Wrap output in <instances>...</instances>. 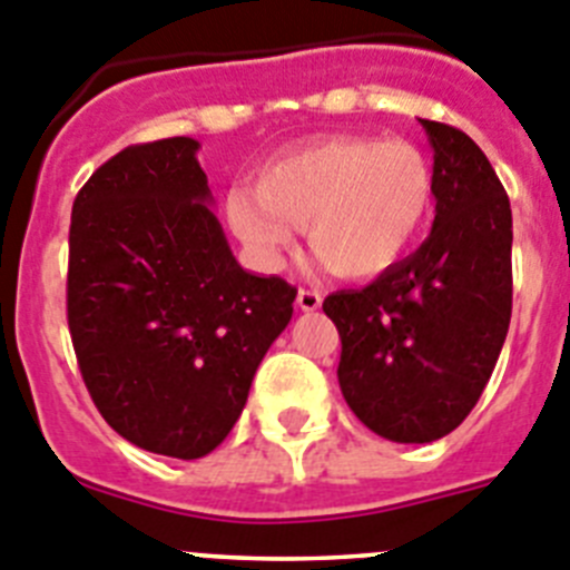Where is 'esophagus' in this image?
Returning <instances> with one entry per match:
<instances>
[{
	"instance_id": "obj_1",
	"label": "esophagus",
	"mask_w": 570,
	"mask_h": 570,
	"mask_svg": "<svg viewBox=\"0 0 570 570\" xmlns=\"http://www.w3.org/2000/svg\"><path fill=\"white\" fill-rule=\"evenodd\" d=\"M297 306L304 312H315L321 306V292L317 289H297Z\"/></svg>"
}]
</instances>
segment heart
Listing matches in <instances>:
<instances>
[{"mask_svg": "<svg viewBox=\"0 0 570 570\" xmlns=\"http://www.w3.org/2000/svg\"><path fill=\"white\" fill-rule=\"evenodd\" d=\"M432 204V164L412 141L330 136L273 158L258 187H235L227 222L266 269L281 266L306 227L326 273L366 281L412 249Z\"/></svg>", "mask_w": 570, "mask_h": 570, "instance_id": "b5f03b06", "label": "heart"}]
</instances>
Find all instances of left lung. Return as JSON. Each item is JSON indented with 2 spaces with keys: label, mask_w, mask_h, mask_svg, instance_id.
I'll return each mask as SVG.
<instances>
[{
  "label": "left lung",
  "mask_w": 570,
  "mask_h": 570,
  "mask_svg": "<svg viewBox=\"0 0 570 570\" xmlns=\"http://www.w3.org/2000/svg\"><path fill=\"white\" fill-rule=\"evenodd\" d=\"M420 125L434 150L432 233L368 286L323 301L343 397L394 443H432L469 417L511 323L509 196L463 130Z\"/></svg>",
  "instance_id": "obj_1"
}]
</instances>
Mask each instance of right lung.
Here are the masks:
<instances>
[{"mask_svg":"<svg viewBox=\"0 0 570 570\" xmlns=\"http://www.w3.org/2000/svg\"><path fill=\"white\" fill-rule=\"evenodd\" d=\"M198 147H125L70 215L68 326L87 392L112 432L178 460L224 443L297 295L235 261Z\"/></svg>","mask_w":570,"mask_h":570,"instance_id":"add662e5","label":"right lung"}]
</instances>
